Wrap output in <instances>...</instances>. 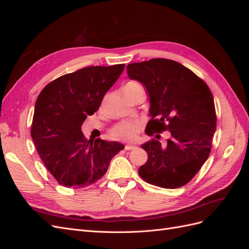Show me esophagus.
Wrapping results in <instances>:
<instances>
[{
  "instance_id": "obj_1",
  "label": "esophagus",
  "mask_w": 249,
  "mask_h": 249,
  "mask_svg": "<svg viewBox=\"0 0 249 249\" xmlns=\"http://www.w3.org/2000/svg\"><path fill=\"white\" fill-rule=\"evenodd\" d=\"M135 147H136L135 145H132V144H126V145L124 146V149H125V150H131V149H134Z\"/></svg>"
}]
</instances>
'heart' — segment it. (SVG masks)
Returning a JSON list of instances; mask_svg holds the SVG:
<instances>
[{
	"label": "heart",
	"mask_w": 249,
	"mask_h": 249,
	"mask_svg": "<svg viewBox=\"0 0 249 249\" xmlns=\"http://www.w3.org/2000/svg\"><path fill=\"white\" fill-rule=\"evenodd\" d=\"M125 86H140L136 82L127 83ZM142 124L137 119L124 120L114 125L110 131V136L117 140L132 141L137 137L138 132L141 130Z\"/></svg>",
	"instance_id": "heart-1"
}]
</instances>
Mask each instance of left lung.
Returning a JSON list of instances; mask_svg holds the SVG:
<instances>
[{
  "label": "left lung",
  "instance_id": "obj_1",
  "mask_svg": "<svg viewBox=\"0 0 249 249\" xmlns=\"http://www.w3.org/2000/svg\"><path fill=\"white\" fill-rule=\"evenodd\" d=\"M126 72L148 94L152 118L145 133L150 136L170 133L165 146L158 140L141 145L148 159L139 168V176L166 189L186 185L207 161L212 147L216 130L212 93L192 71L173 60L157 58L131 63Z\"/></svg>",
  "mask_w": 249,
  "mask_h": 249
}]
</instances>
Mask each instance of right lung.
Wrapping results in <instances>:
<instances>
[{
  "label": "right lung",
  "mask_w": 249,
  "mask_h": 249,
  "mask_svg": "<svg viewBox=\"0 0 249 249\" xmlns=\"http://www.w3.org/2000/svg\"><path fill=\"white\" fill-rule=\"evenodd\" d=\"M124 69V64L85 67L49 83L37 97L31 136L44 166L60 185H92L124 148L117 141L87 140L81 130Z\"/></svg>",
  "instance_id": "right-lung-1"
}]
</instances>
